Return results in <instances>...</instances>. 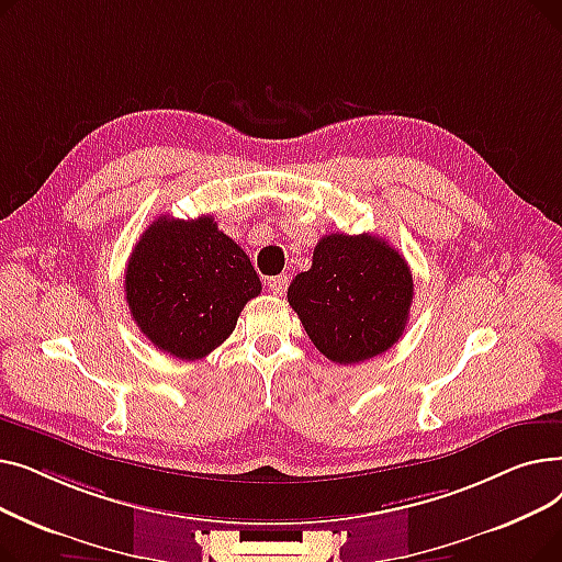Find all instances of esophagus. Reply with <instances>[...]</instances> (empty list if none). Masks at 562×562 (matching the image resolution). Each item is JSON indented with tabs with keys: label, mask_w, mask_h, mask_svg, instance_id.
Segmentation results:
<instances>
[{
	"label": "esophagus",
	"mask_w": 562,
	"mask_h": 562,
	"mask_svg": "<svg viewBox=\"0 0 562 562\" xmlns=\"http://www.w3.org/2000/svg\"><path fill=\"white\" fill-rule=\"evenodd\" d=\"M286 284H289L286 276H276L269 280V291L273 293V296H282V293L286 291Z\"/></svg>",
	"instance_id": "esophagus-1"
}]
</instances>
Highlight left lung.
Instances as JSON below:
<instances>
[{
    "label": "left lung",
    "mask_w": 562,
    "mask_h": 562,
    "mask_svg": "<svg viewBox=\"0 0 562 562\" xmlns=\"http://www.w3.org/2000/svg\"><path fill=\"white\" fill-rule=\"evenodd\" d=\"M412 296L407 261L371 234L323 236L312 269L293 278L286 291L307 337L337 364L390 350L403 337Z\"/></svg>",
    "instance_id": "1"
}]
</instances>
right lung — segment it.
<instances>
[{
  "instance_id": "obj_1",
  "label": "right lung",
  "mask_w": 562,
  "mask_h": 562,
  "mask_svg": "<svg viewBox=\"0 0 562 562\" xmlns=\"http://www.w3.org/2000/svg\"><path fill=\"white\" fill-rule=\"evenodd\" d=\"M261 282L212 216H159L132 250L125 299L140 333L180 360H200L234 330Z\"/></svg>"
}]
</instances>
